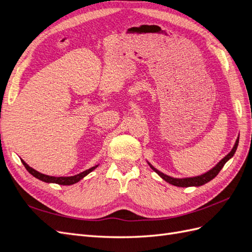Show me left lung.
I'll return each mask as SVG.
<instances>
[{
	"label": "left lung",
	"mask_w": 252,
	"mask_h": 252,
	"mask_svg": "<svg viewBox=\"0 0 252 252\" xmlns=\"http://www.w3.org/2000/svg\"><path fill=\"white\" fill-rule=\"evenodd\" d=\"M238 145H239V136H238V139H236L234 146H233V148L231 149V151L229 152V154H228L224 158L220 159V161L215 167H213L212 169H210L209 171H207L206 173H203L201 175H197V177L184 178V179L172 178V177H169V175L164 174L161 171H158L150 163H148V164L151 167L152 170L156 171L164 181H166L167 183H169V184H171V185L178 186V187H191V186L199 187V186H202V185L206 184V183L210 182L212 179H215L217 177L218 173L220 171V169L223 168L224 165L226 164V162L228 161V159H230L233 157V155L235 154V150H236V148H238Z\"/></svg>",
	"instance_id": "left-lung-1"
}]
</instances>
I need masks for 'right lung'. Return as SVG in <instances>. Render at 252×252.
<instances>
[{"label": "right lung", "mask_w": 252, "mask_h": 252, "mask_svg": "<svg viewBox=\"0 0 252 252\" xmlns=\"http://www.w3.org/2000/svg\"><path fill=\"white\" fill-rule=\"evenodd\" d=\"M21 162L23 163V165L25 166V168L27 169V171L30 174H32L34 178L39 179L43 182H46V183H56V184H59V185H72V184H75V183H78L79 181H81L84 177H86L88 173H90L91 171L94 170L96 167L98 166V165H95V166L91 167V168H89L85 171H83L79 174L72 175V177H58L57 178V177H50V175H46V174H43L39 171H36L35 169H33L30 166H28L24 161H23V159H21Z\"/></svg>", "instance_id": "1"}]
</instances>
